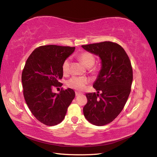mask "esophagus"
<instances>
[{"label":"esophagus","instance_id":"obj_1","mask_svg":"<svg viewBox=\"0 0 157 157\" xmlns=\"http://www.w3.org/2000/svg\"><path fill=\"white\" fill-rule=\"evenodd\" d=\"M82 94V93H80V92H78V91H75V95L76 96H79Z\"/></svg>","mask_w":157,"mask_h":157}]
</instances>
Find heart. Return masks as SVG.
<instances>
[{"label": "heart", "mask_w": 157, "mask_h": 157, "mask_svg": "<svg viewBox=\"0 0 157 157\" xmlns=\"http://www.w3.org/2000/svg\"><path fill=\"white\" fill-rule=\"evenodd\" d=\"M80 59L84 66L90 68L91 71H94L95 69L93 66L95 62V56L90 52H83L79 56ZM70 69V59H66L62 64V71L64 74L68 73ZM89 82V79L85 77H72L67 82V86L75 90H81Z\"/></svg>", "instance_id": "b5f03b06"}]
</instances>
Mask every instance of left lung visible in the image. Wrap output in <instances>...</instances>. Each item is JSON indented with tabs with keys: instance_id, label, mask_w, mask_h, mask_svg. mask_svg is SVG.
I'll return each mask as SVG.
<instances>
[{
	"instance_id": "obj_1",
	"label": "left lung",
	"mask_w": 157,
	"mask_h": 157,
	"mask_svg": "<svg viewBox=\"0 0 157 157\" xmlns=\"http://www.w3.org/2000/svg\"><path fill=\"white\" fill-rule=\"evenodd\" d=\"M101 59V70L94 83L97 93L86 94L83 111L91 124L103 126L113 121L123 109L131 92L132 70L123 48L111 42L83 45Z\"/></svg>"
}]
</instances>
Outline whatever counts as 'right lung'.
Wrapping results in <instances>:
<instances>
[{"label": "right lung", "instance_id": "right-lung-1", "mask_svg": "<svg viewBox=\"0 0 157 157\" xmlns=\"http://www.w3.org/2000/svg\"><path fill=\"white\" fill-rule=\"evenodd\" d=\"M75 47L47 45L40 46L27 59L22 74L23 94L29 109L39 121L48 126L61 123L75 91L67 88L59 94L53 87L61 86L62 64L73 54Z\"/></svg>", "mask_w": 157, "mask_h": 157}]
</instances>
